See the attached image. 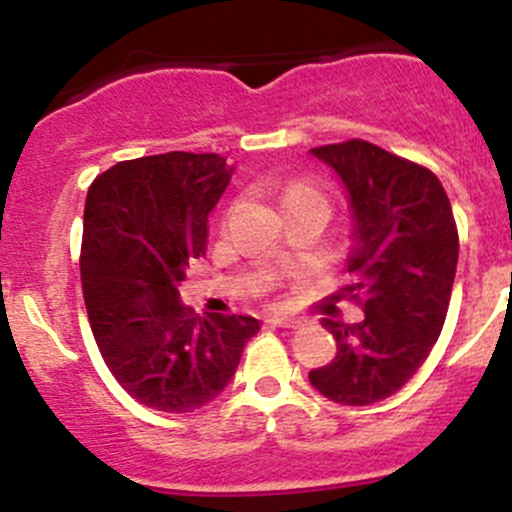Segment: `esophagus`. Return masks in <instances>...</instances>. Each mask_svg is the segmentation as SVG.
Listing matches in <instances>:
<instances>
[{"label":"esophagus","instance_id":"1","mask_svg":"<svg viewBox=\"0 0 512 512\" xmlns=\"http://www.w3.org/2000/svg\"><path fill=\"white\" fill-rule=\"evenodd\" d=\"M272 324H277V327H285V329H299V327H307V319L289 317V314H275V317H272Z\"/></svg>","mask_w":512,"mask_h":512}]
</instances>
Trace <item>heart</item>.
Instances as JSON below:
<instances>
[{
    "mask_svg": "<svg viewBox=\"0 0 512 512\" xmlns=\"http://www.w3.org/2000/svg\"><path fill=\"white\" fill-rule=\"evenodd\" d=\"M304 195H314V198H322V195H319L314 188H309V185H289V188L285 190V205L294 198H304Z\"/></svg>",
    "mask_w": 512,
    "mask_h": 512,
    "instance_id": "b5f03b06",
    "label": "heart"
}]
</instances>
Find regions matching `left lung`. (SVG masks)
Instances as JSON below:
<instances>
[{
	"mask_svg": "<svg viewBox=\"0 0 512 512\" xmlns=\"http://www.w3.org/2000/svg\"><path fill=\"white\" fill-rule=\"evenodd\" d=\"M349 200V292L364 319L324 317L337 356L309 384L344 406H369L401 389L426 361L446 322L458 265V232L431 170L366 141L312 148Z\"/></svg>",
	"mask_w": 512,
	"mask_h": 512,
	"instance_id": "8db88e82",
	"label": "left lung"
}]
</instances>
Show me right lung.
I'll list each match as a JSON object with an SVG mask.
<instances>
[{
    "mask_svg": "<svg viewBox=\"0 0 512 512\" xmlns=\"http://www.w3.org/2000/svg\"><path fill=\"white\" fill-rule=\"evenodd\" d=\"M235 165L218 153L123 160L89 188L81 285L91 332L118 384L148 409L213 401L260 332L247 314H193L180 282L208 250V215Z\"/></svg>",
    "mask_w": 512,
    "mask_h": 512,
    "instance_id": "add662e5",
    "label": "right lung"
}]
</instances>
